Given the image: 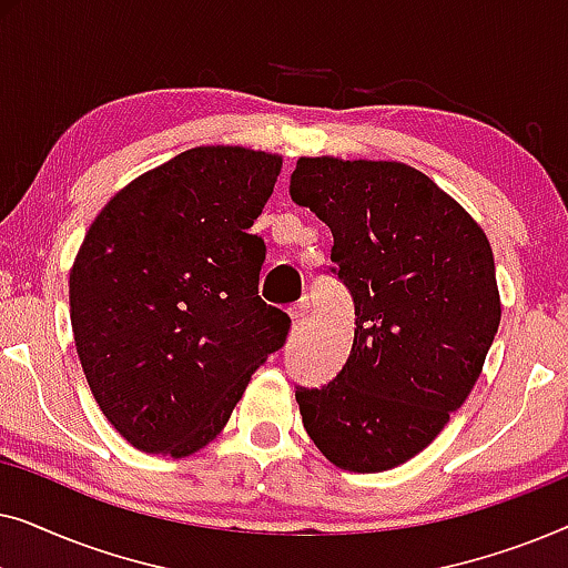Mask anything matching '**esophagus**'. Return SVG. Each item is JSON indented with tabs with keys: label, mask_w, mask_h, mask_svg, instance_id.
I'll return each instance as SVG.
<instances>
[{
	"label": "esophagus",
	"mask_w": 568,
	"mask_h": 568,
	"mask_svg": "<svg viewBox=\"0 0 568 568\" xmlns=\"http://www.w3.org/2000/svg\"><path fill=\"white\" fill-rule=\"evenodd\" d=\"M307 313H310V302H307V297H305V300H300L297 305H292V307H290V317H292L294 323L305 321Z\"/></svg>",
	"instance_id": "1"
}]
</instances>
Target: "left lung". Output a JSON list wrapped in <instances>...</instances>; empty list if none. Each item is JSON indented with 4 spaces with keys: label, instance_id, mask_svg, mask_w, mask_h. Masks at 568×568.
Returning <instances> with one entry per match:
<instances>
[{
    "label": "left lung",
    "instance_id": "left-lung-1",
    "mask_svg": "<svg viewBox=\"0 0 568 568\" xmlns=\"http://www.w3.org/2000/svg\"><path fill=\"white\" fill-rule=\"evenodd\" d=\"M290 193L331 227L356 315L344 369L297 387L302 424L341 470H390L432 445L484 369L501 321L491 245L403 162L300 158Z\"/></svg>",
    "mask_w": 568,
    "mask_h": 568
}]
</instances>
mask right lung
Wrapping results in <instances>:
<instances>
[{"label": "right lung", "instance_id": "1", "mask_svg": "<svg viewBox=\"0 0 568 568\" xmlns=\"http://www.w3.org/2000/svg\"><path fill=\"white\" fill-rule=\"evenodd\" d=\"M282 158L193 146L139 175L90 224L72 274L77 354L129 445L189 457L230 422L290 315L258 297L266 245L251 235Z\"/></svg>", "mask_w": 568, "mask_h": 568}]
</instances>
